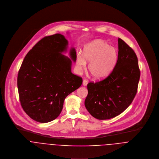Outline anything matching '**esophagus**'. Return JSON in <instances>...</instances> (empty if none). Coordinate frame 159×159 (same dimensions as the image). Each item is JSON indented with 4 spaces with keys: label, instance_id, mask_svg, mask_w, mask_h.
I'll list each match as a JSON object with an SVG mask.
<instances>
[{
    "label": "esophagus",
    "instance_id": "esophagus-1",
    "mask_svg": "<svg viewBox=\"0 0 159 159\" xmlns=\"http://www.w3.org/2000/svg\"><path fill=\"white\" fill-rule=\"evenodd\" d=\"M88 81L87 80H84L83 81V85L84 86H86L88 84Z\"/></svg>",
    "mask_w": 159,
    "mask_h": 159
}]
</instances>
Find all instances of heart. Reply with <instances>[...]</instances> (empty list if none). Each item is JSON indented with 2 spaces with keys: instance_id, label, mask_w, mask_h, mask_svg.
Returning <instances> with one entry per match:
<instances>
[{
  "instance_id": "obj_1",
  "label": "heart",
  "mask_w": 159,
  "mask_h": 159,
  "mask_svg": "<svg viewBox=\"0 0 159 159\" xmlns=\"http://www.w3.org/2000/svg\"><path fill=\"white\" fill-rule=\"evenodd\" d=\"M118 59L116 49L105 41L96 39L87 44L83 49V56L76 57V67L82 71L89 62L88 70L96 80H102L110 75L113 70Z\"/></svg>"
}]
</instances>
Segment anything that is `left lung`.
I'll list each match as a JSON object with an SVG mask.
<instances>
[{"label": "left lung", "mask_w": 159, "mask_h": 159, "mask_svg": "<svg viewBox=\"0 0 159 159\" xmlns=\"http://www.w3.org/2000/svg\"><path fill=\"white\" fill-rule=\"evenodd\" d=\"M116 65L105 80L89 83L84 105L95 118L107 120L121 114L132 103L137 92L140 71L134 51L118 38Z\"/></svg>", "instance_id": "8db88e82"}]
</instances>
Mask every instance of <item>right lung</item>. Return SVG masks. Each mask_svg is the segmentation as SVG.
<instances>
[{
	"mask_svg": "<svg viewBox=\"0 0 159 159\" xmlns=\"http://www.w3.org/2000/svg\"><path fill=\"white\" fill-rule=\"evenodd\" d=\"M68 41L61 34L40 40L25 56L19 71L17 88L24 111L32 119L48 123L61 113L64 101L79 88L82 78L71 72L76 61L74 48L67 52Z\"/></svg>",
	"mask_w": 159,
	"mask_h": 159,
	"instance_id": "right-lung-1",
	"label": "right lung"
}]
</instances>
